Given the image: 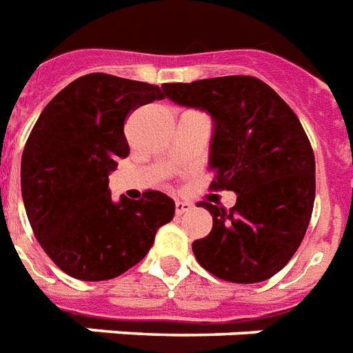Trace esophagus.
Instances as JSON below:
<instances>
[{
	"label": "esophagus",
	"instance_id": "obj_1",
	"mask_svg": "<svg viewBox=\"0 0 353 353\" xmlns=\"http://www.w3.org/2000/svg\"><path fill=\"white\" fill-rule=\"evenodd\" d=\"M189 210H192V203L177 200V202H176V215H183L185 211H189Z\"/></svg>",
	"mask_w": 353,
	"mask_h": 353
}]
</instances>
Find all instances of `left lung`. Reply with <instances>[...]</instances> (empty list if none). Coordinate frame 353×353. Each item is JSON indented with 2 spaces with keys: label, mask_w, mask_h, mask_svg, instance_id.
Here are the masks:
<instances>
[{
  "label": "left lung",
  "mask_w": 353,
  "mask_h": 353,
  "mask_svg": "<svg viewBox=\"0 0 353 353\" xmlns=\"http://www.w3.org/2000/svg\"><path fill=\"white\" fill-rule=\"evenodd\" d=\"M168 99L213 117L211 189L234 190L232 210L200 202L213 228L192 243L198 263L223 281H268L296 254L314 205V153L299 119L254 77L163 83Z\"/></svg>",
  "instance_id": "obj_1"
}]
</instances>
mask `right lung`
I'll return each mask as SVG.
<instances>
[{
    "label": "right lung",
    "instance_id": "add662e5",
    "mask_svg": "<svg viewBox=\"0 0 353 353\" xmlns=\"http://www.w3.org/2000/svg\"><path fill=\"white\" fill-rule=\"evenodd\" d=\"M164 99L159 85L91 72L46 104L22 153V198L33 234L57 268L108 281L137 265L176 203L159 190L112 202L108 174L129 155L123 125Z\"/></svg>",
    "mask_w": 353,
    "mask_h": 353
}]
</instances>
